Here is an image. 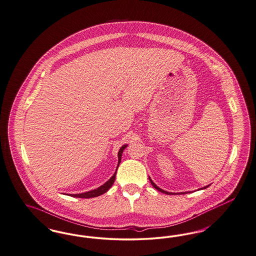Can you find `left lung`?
Segmentation results:
<instances>
[{
  "label": "left lung",
  "mask_w": 256,
  "mask_h": 256,
  "mask_svg": "<svg viewBox=\"0 0 256 256\" xmlns=\"http://www.w3.org/2000/svg\"><path fill=\"white\" fill-rule=\"evenodd\" d=\"M149 178V180H150V182H151V184L153 186V188H156L158 191H160V192H162V193H166V194H167V195H171V194H173L172 192H167V191H166V190H164V189L160 188L158 186H156V184L151 180V178L150 177H148ZM210 184H208V186H204V188H202L199 189V190H202V189H206V188H208ZM180 194H186V192H180Z\"/></svg>",
  "instance_id": "1"
}]
</instances>
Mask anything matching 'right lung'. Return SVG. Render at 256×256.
<instances>
[{
    "label": "right lung",
    "instance_id": "add662e5",
    "mask_svg": "<svg viewBox=\"0 0 256 256\" xmlns=\"http://www.w3.org/2000/svg\"><path fill=\"white\" fill-rule=\"evenodd\" d=\"M127 146H128V145L124 144L120 147V151H118V166H116V172L114 173V175H112L111 178H109L104 184L100 186V188H98L88 191V192H84V193H80V194H67V195L72 196V197H74V198H94V197H98V196H100V195L106 193L109 189L111 188L114 182L116 171H118V166H120V160H122L123 150H124Z\"/></svg>",
    "mask_w": 256,
    "mask_h": 256
}]
</instances>
